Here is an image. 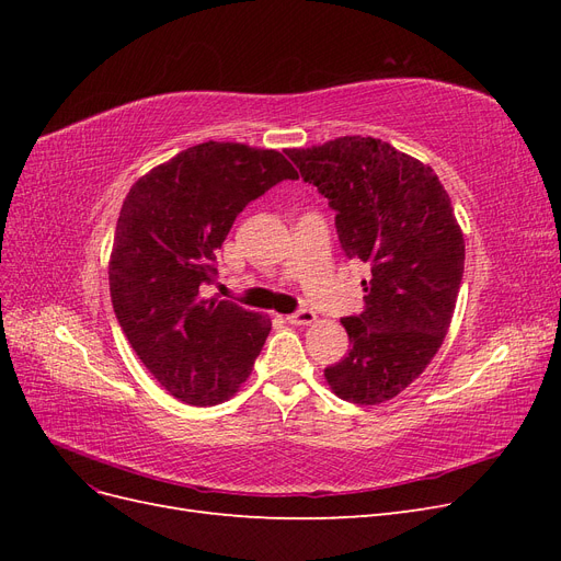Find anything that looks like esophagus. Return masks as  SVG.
<instances>
[{
	"mask_svg": "<svg viewBox=\"0 0 561 561\" xmlns=\"http://www.w3.org/2000/svg\"><path fill=\"white\" fill-rule=\"evenodd\" d=\"M285 320L290 322V325H313V322L318 320V316H316V311H311V309H301V311H297V313H290Z\"/></svg>",
	"mask_w": 561,
	"mask_h": 561,
	"instance_id": "esophagus-1",
	"label": "esophagus"
}]
</instances>
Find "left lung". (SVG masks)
Returning a JSON list of instances; mask_svg holds the SVG:
<instances>
[{
	"label": "left lung",
	"mask_w": 561,
	"mask_h": 561,
	"mask_svg": "<svg viewBox=\"0 0 561 561\" xmlns=\"http://www.w3.org/2000/svg\"><path fill=\"white\" fill-rule=\"evenodd\" d=\"M287 157L336 210L344 252L371 266L365 311L342 320L351 351L325 379L336 398L381 404L419 379L445 342L463 231L433 168L383 140L344 135Z\"/></svg>",
	"instance_id": "obj_1"
}]
</instances>
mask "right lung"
<instances>
[{
    "mask_svg": "<svg viewBox=\"0 0 561 561\" xmlns=\"http://www.w3.org/2000/svg\"><path fill=\"white\" fill-rule=\"evenodd\" d=\"M299 173L280 151L201 142L130 186L116 219L110 295L128 344L168 393L219 404L248 381L271 318L203 297L215 250L250 201Z\"/></svg>",
    "mask_w": 561,
    "mask_h": 561,
    "instance_id": "right-lung-1",
    "label": "right lung"
}]
</instances>
